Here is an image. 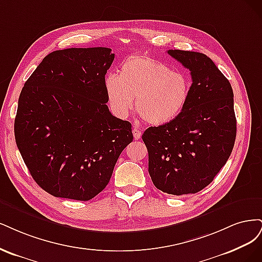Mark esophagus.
<instances>
[{"label": "esophagus", "instance_id": "1", "mask_svg": "<svg viewBox=\"0 0 262 262\" xmlns=\"http://www.w3.org/2000/svg\"><path fill=\"white\" fill-rule=\"evenodd\" d=\"M133 135L135 139H139L141 137V130H139L137 127L133 128Z\"/></svg>", "mask_w": 262, "mask_h": 262}]
</instances>
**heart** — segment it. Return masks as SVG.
I'll return each instance as SVG.
<instances>
[{
  "label": "heart",
  "instance_id": "1",
  "mask_svg": "<svg viewBox=\"0 0 262 262\" xmlns=\"http://www.w3.org/2000/svg\"><path fill=\"white\" fill-rule=\"evenodd\" d=\"M104 86L115 116L126 119L134 106L149 125L161 126L175 120L186 106L191 82L181 71L147 55L124 60L119 76L107 75Z\"/></svg>",
  "mask_w": 262,
  "mask_h": 262
}]
</instances>
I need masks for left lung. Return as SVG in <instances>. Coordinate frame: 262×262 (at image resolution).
Wrapping results in <instances>:
<instances>
[{"label":"left lung","mask_w":262,"mask_h":262,"mask_svg":"<svg viewBox=\"0 0 262 262\" xmlns=\"http://www.w3.org/2000/svg\"><path fill=\"white\" fill-rule=\"evenodd\" d=\"M167 53L190 71L188 102L172 122L146 129L142 140L155 186L181 196L208 186L230 158L236 138L234 95L230 81L206 54Z\"/></svg>","instance_id":"obj_1"}]
</instances>
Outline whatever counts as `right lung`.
Here are the masks:
<instances>
[{
    "instance_id": "1",
    "label": "right lung",
    "mask_w": 262,
    "mask_h": 262,
    "mask_svg": "<svg viewBox=\"0 0 262 262\" xmlns=\"http://www.w3.org/2000/svg\"><path fill=\"white\" fill-rule=\"evenodd\" d=\"M111 51L99 47L51 52L21 89L16 145L32 179L54 197H96L133 141L132 124L113 116L106 105Z\"/></svg>"
}]
</instances>
